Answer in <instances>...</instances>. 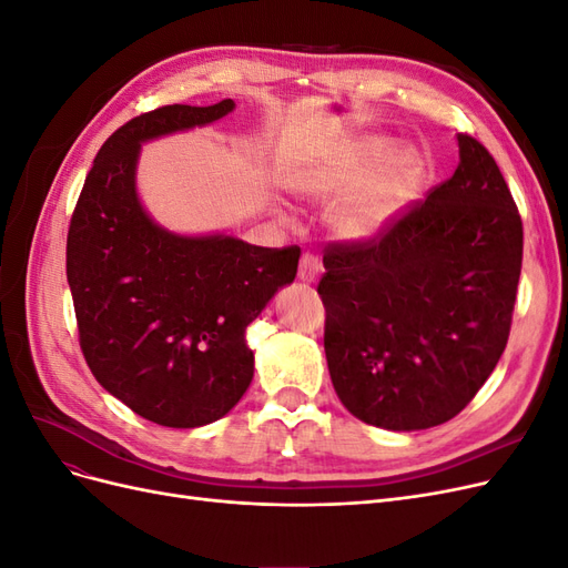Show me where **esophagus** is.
Returning <instances> with one entry per match:
<instances>
[{
  "instance_id": "esophagus-1",
  "label": "esophagus",
  "mask_w": 568,
  "mask_h": 568,
  "mask_svg": "<svg viewBox=\"0 0 568 568\" xmlns=\"http://www.w3.org/2000/svg\"><path fill=\"white\" fill-rule=\"evenodd\" d=\"M320 270H322V263L317 255H313V253L301 255V263H298V280L301 282H315Z\"/></svg>"
}]
</instances>
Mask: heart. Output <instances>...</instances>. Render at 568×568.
I'll return each mask as SVG.
<instances>
[{
	"mask_svg": "<svg viewBox=\"0 0 568 568\" xmlns=\"http://www.w3.org/2000/svg\"><path fill=\"white\" fill-rule=\"evenodd\" d=\"M393 151H395L393 142L382 140V136H369V140L353 144L341 156L334 173L326 180H322V184H317V192L320 194L346 192V189H351L359 180H365L372 170H376L384 161H388ZM419 175H422V165L417 159L412 156L398 159L384 175L372 180L351 199L336 205L332 213L334 230L346 239H363L374 234L384 225L395 205L407 196L412 184L417 182Z\"/></svg>",
	"mask_w": 568,
	"mask_h": 568,
	"instance_id": "1",
	"label": "heart"
}]
</instances>
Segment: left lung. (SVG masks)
Instances as JSON below:
<instances>
[{
	"label": "left lung",
	"mask_w": 568,
	"mask_h": 568,
	"mask_svg": "<svg viewBox=\"0 0 568 568\" xmlns=\"http://www.w3.org/2000/svg\"><path fill=\"white\" fill-rule=\"evenodd\" d=\"M457 142L450 180L376 234L324 248L332 384L351 415L390 432L459 415L511 329L521 215L488 149L469 134Z\"/></svg>",
	"instance_id": "left-lung-1"
}]
</instances>
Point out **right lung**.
Here are the masks:
<instances>
[{
	"instance_id": "obj_1",
	"label": "right lung",
	"mask_w": 568,
	"mask_h": 568,
	"mask_svg": "<svg viewBox=\"0 0 568 568\" xmlns=\"http://www.w3.org/2000/svg\"><path fill=\"white\" fill-rule=\"evenodd\" d=\"M234 109L161 106L99 149L68 227L65 277L94 379L136 415L173 428L211 424L253 379L246 326L298 270V246L180 236L153 225L134 189L140 146Z\"/></svg>"
}]
</instances>
